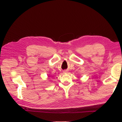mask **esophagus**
Instances as JSON below:
<instances>
[{"label":"esophagus","mask_w":122,"mask_h":122,"mask_svg":"<svg viewBox=\"0 0 122 122\" xmlns=\"http://www.w3.org/2000/svg\"><path fill=\"white\" fill-rule=\"evenodd\" d=\"M68 73V71H67V70H64V73Z\"/></svg>","instance_id":"1"}]
</instances>
